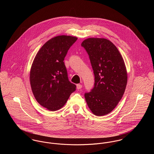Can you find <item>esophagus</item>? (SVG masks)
<instances>
[{"instance_id":"1","label":"esophagus","mask_w":154,"mask_h":154,"mask_svg":"<svg viewBox=\"0 0 154 154\" xmlns=\"http://www.w3.org/2000/svg\"><path fill=\"white\" fill-rule=\"evenodd\" d=\"M82 87V85L81 84H77L76 85V88L78 89H81Z\"/></svg>"}]
</instances>
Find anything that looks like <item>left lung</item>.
<instances>
[{"label": "left lung", "instance_id": "obj_1", "mask_svg": "<svg viewBox=\"0 0 154 154\" xmlns=\"http://www.w3.org/2000/svg\"><path fill=\"white\" fill-rule=\"evenodd\" d=\"M81 46L88 53L95 76L94 88L85 93L87 103L94 114L106 115L117 106L126 87L123 59L117 47L105 38H89Z\"/></svg>", "mask_w": 154, "mask_h": 154}]
</instances>
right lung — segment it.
<instances>
[{
    "instance_id": "obj_1",
    "label": "right lung",
    "mask_w": 154,
    "mask_h": 154,
    "mask_svg": "<svg viewBox=\"0 0 154 154\" xmlns=\"http://www.w3.org/2000/svg\"><path fill=\"white\" fill-rule=\"evenodd\" d=\"M77 39L67 35L54 37L42 46L34 58L30 84L37 102L47 110L61 109L76 90V85L69 81L63 60Z\"/></svg>"
}]
</instances>
